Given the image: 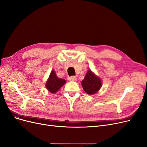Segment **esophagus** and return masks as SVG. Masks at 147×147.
Listing matches in <instances>:
<instances>
[{
    "mask_svg": "<svg viewBox=\"0 0 147 147\" xmlns=\"http://www.w3.org/2000/svg\"><path fill=\"white\" fill-rule=\"evenodd\" d=\"M68 80L69 81H76L77 80V77L75 76H72V77H68Z\"/></svg>",
    "mask_w": 147,
    "mask_h": 147,
    "instance_id": "esophagus-1",
    "label": "esophagus"
}]
</instances>
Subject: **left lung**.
<instances>
[{
    "instance_id": "left-lung-1",
    "label": "left lung",
    "mask_w": 147,
    "mask_h": 147,
    "mask_svg": "<svg viewBox=\"0 0 147 147\" xmlns=\"http://www.w3.org/2000/svg\"><path fill=\"white\" fill-rule=\"evenodd\" d=\"M82 87L88 94L92 95L97 93L102 88V80L96 76L90 70L86 74L84 80L82 82Z\"/></svg>"
}]
</instances>
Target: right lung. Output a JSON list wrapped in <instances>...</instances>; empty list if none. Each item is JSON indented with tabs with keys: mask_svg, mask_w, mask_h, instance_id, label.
I'll return each mask as SVG.
<instances>
[{
	"mask_svg": "<svg viewBox=\"0 0 147 147\" xmlns=\"http://www.w3.org/2000/svg\"><path fill=\"white\" fill-rule=\"evenodd\" d=\"M66 81L62 78H59L57 77L56 73L52 70L50 72L49 77L45 84V87L50 92L54 94L57 92L59 89L61 88L65 83Z\"/></svg>",
	"mask_w": 147,
	"mask_h": 147,
	"instance_id": "obj_1",
	"label": "right lung"
}]
</instances>
